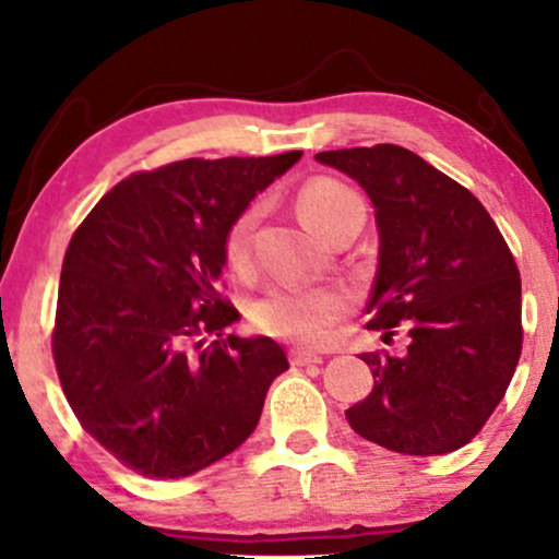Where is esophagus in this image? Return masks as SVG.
<instances>
[{
  "label": "esophagus",
  "mask_w": 559,
  "mask_h": 559,
  "mask_svg": "<svg viewBox=\"0 0 559 559\" xmlns=\"http://www.w3.org/2000/svg\"><path fill=\"white\" fill-rule=\"evenodd\" d=\"M288 360H292V365H297V368H301V365L323 362V357L316 355V352H307V349H299V346H294V349L288 352Z\"/></svg>",
  "instance_id": "obj_1"
}]
</instances>
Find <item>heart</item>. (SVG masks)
I'll list each match as a JSON object with an SVG mask.
<instances>
[{
    "label": "heart",
    "instance_id": "heart-1",
    "mask_svg": "<svg viewBox=\"0 0 559 559\" xmlns=\"http://www.w3.org/2000/svg\"><path fill=\"white\" fill-rule=\"evenodd\" d=\"M297 210L316 234L329 236L352 217L365 215L362 197L349 183L333 176H312L299 186ZM260 223V204L252 202L236 213L223 234V262L230 273H247L252 262L254 228ZM352 294L336 286H273L254 301L249 316L262 333L292 338L299 344L331 342L346 312Z\"/></svg>",
    "mask_w": 559,
    "mask_h": 559
}]
</instances>
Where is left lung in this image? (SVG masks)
Listing matches in <instances>:
<instances>
[{"mask_svg": "<svg viewBox=\"0 0 559 559\" xmlns=\"http://www.w3.org/2000/svg\"><path fill=\"white\" fill-rule=\"evenodd\" d=\"M368 191L381 252L370 331L407 329L402 357L365 352L373 391L346 409L362 439L400 454H447L476 436L523 349L521 273L465 186L396 144L316 155Z\"/></svg>", "mask_w": 559, "mask_h": 559, "instance_id": "1", "label": "left lung"}]
</instances>
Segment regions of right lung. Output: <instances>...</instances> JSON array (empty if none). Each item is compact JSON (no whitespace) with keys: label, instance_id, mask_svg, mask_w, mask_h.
<instances>
[{"label":"right lung","instance_id":"add662e5","mask_svg":"<svg viewBox=\"0 0 559 559\" xmlns=\"http://www.w3.org/2000/svg\"><path fill=\"white\" fill-rule=\"evenodd\" d=\"M301 152L178 159L131 173L83 217L62 260L52 331L70 409L115 460L183 478L249 439L273 378V338H223V234Z\"/></svg>","mask_w":559,"mask_h":559}]
</instances>
